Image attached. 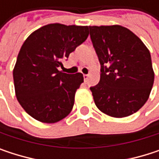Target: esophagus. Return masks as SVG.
<instances>
[{
    "instance_id": "1",
    "label": "esophagus",
    "mask_w": 159,
    "mask_h": 159,
    "mask_svg": "<svg viewBox=\"0 0 159 159\" xmlns=\"http://www.w3.org/2000/svg\"><path fill=\"white\" fill-rule=\"evenodd\" d=\"M84 82H86L88 79V75H84Z\"/></svg>"
}]
</instances>
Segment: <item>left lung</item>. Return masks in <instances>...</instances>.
I'll list each match as a JSON object with an SVG mask.
<instances>
[{
  "mask_svg": "<svg viewBox=\"0 0 159 159\" xmlns=\"http://www.w3.org/2000/svg\"><path fill=\"white\" fill-rule=\"evenodd\" d=\"M90 38L101 69L99 83L90 90L103 113L124 118L147 101L155 74L151 55L143 41L119 25H89Z\"/></svg>",
  "mask_w": 159,
  "mask_h": 159,
  "instance_id": "obj_1",
  "label": "left lung"
}]
</instances>
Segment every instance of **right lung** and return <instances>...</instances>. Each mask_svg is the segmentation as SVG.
<instances>
[{
    "mask_svg": "<svg viewBox=\"0 0 159 159\" xmlns=\"http://www.w3.org/2000/svg\"><path fill=\"white\" fill-rule=\"evenodd\" d=\"M88 35L87 25L55 23L41 26L25 40L13 72L15 90L22 108L35 120L55 123L72 111L84 76L59 68Z\"/></svg>",
    "mask_w": 159,
    "mask_h": 159,
    "instance_id": "add662e5",
    "label": "right lung"
}]
</instances>
